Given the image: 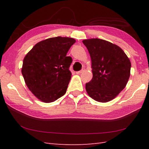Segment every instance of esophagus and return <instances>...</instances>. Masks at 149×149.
<instances>
[{"label":"esophagus","instance_id":"obj_1","mask_svg":"<svg viewBox=\"0 0 149 149\" xmlns=\"http://www.w3.org/2000/svg\"><path fill=\"white\" fill-rule=\"evenodd\" d=\"M84 71V69H82L81 70H80V71L76 72V74H81V73H83Z\"/></svg>","mask_w":149,"mask_h":149}]
</instances>
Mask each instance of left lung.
Wrapping results in <instances>:
<instances>
[{
	"label": "left lung",
	"instance_id": "left-lung-1",
	"mask_svg": "<svg viewBox=\"0 0 149 149\" xmlns=\"http://www.w3.org/2000/svg\"><path fill=\"white\" fill-rule=\"evenodd\" d=\"M90 53L93 78L86 84L90 97L100 102L113 100L122 91L130 77L131 61L123 50L107 41H83Z\"/></svg>",
	"mask_w": 149,
	"mask_h": 149
}]
</instances>
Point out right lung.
I'll use <instances>...</instances> for the list:
<instances>
[{"instance_id": "add662e5", "label": "right lung", "mask_w": 149, "mask_h": 149, "mask_svg": "<svg viewBox=\"0 0 149 149\" xmlns=\"http://www.w3.org/2000/svg\"><path fill=\"white\" fill-rule=\"evenodd\" d=\"M75 42L72 38H50L36 43L25 56L22 68L25 83L42 102H54L65 94L72 62L66 54Z\"/></svg>"}]
</instances>
